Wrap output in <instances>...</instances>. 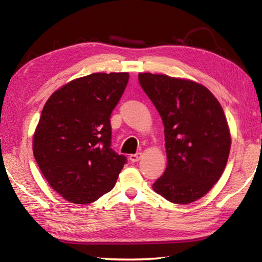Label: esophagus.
I'll return each mask as SVG.
<instances>
[{
	"mask_svg": "<svg viewBox=\"0 0 262 262\" xmlns=\"http://www.w3.org/2000/svg\"><path fill=\"white\" fill-rule=\"evenodd\" d=\"M141 158H142V154L141 152L133 154V155H130V156H129V161L133 162V163H136V162H139Z\"/></svg>",
	"mask_w": 262,
	"mask_h": 262,
	"instance_id": "obj_1",
	"label": "esophagus"
}]
</instances>
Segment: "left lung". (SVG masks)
<instances>
[{
    "label": "left lung",
    "mask_w": 262,
    "mask_h": 262,
    "mask_svg": "<svg viewBox=\"0 0 262 262\" xmlns=\"http://www.w3.org/2000/svg\"><path fill=\"white\" fill-rule=\"evenodd\" d=\"M139 82L164 123L166 170L152 188L187 205L206 195L227 165L231 136L219 100L189 79L141 73Z\"/></svg>",
    "instance_id": "8db88e82"
}]
</instances>
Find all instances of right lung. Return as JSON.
I'll return each instance as SVG.
<instances>
[{"label": "right lung", "mask_w": 262, "mask_h": 262, "mask_svg": "<svg viewBox=\"0 0 262 262\" xmlns=\"http://www.w3.org/2000/svg\"><path fill=\"white\" fill-rule=\"evenodd\" d=\"M128 73H95L64 84L43 106L33 135L41 173L66 200L84 205L114 187L127 158L111 148V113Z\"/></svg>", "instance_id": "add662e5"}]
</instances>
